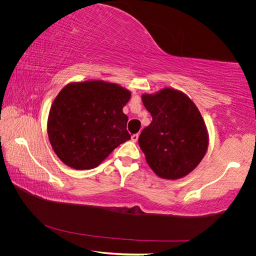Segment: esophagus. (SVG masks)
Returning <instances> with one entry per match:
<instances>
[{
    "mask_svg": "<svg viewBox=\"0 0 256 256\" xmlns=\"http://www.w3.org/2000/svg\"><path fill=\"white\" fill-rule=\"evenodd\" d=\"M138 138V134H136L131 136V141H132V142H136Z\"/></svg>",
    "mask_w": 256,
    "mask_h": 256,
    "instance_id": "esophagus-1",
    "label": "esophagus"
}]
</instances>
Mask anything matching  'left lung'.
Listing matches in <instances>:
<instances>
[{"label":"left lung","instance_id":"8db88e82","mask_svg":"<svg viewBox=\"0 0 256 256\" xmlns=\"http://www.w3.org/2000/svg\"><path fill=\"white\" fill-rule=\"evenodd\" d=\"M142 102L152 118L138 136L147 164L164 180L188 175L208 147L207 128L196 106L182 92L168 88L144 94Z\"/></svg>","mask_w":256,"mask_h":256}]
</instances>
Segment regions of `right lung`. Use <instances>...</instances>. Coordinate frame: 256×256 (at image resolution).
I'll return each mask as SVG.
<instances>
[{"mask_svg": "<svg viewBox=\"0 0 256 256\" xmlns=\"http://www.w3.org/2000/svg\"><path fill=\"white\" fill-rule=\"evenodd\" d=\"M130 97L128 90L102 80L67 84L48 118L49 141L56 156L76 170L98 166L130 140L128 116L122 112Z\"/></svg>", "mask_w": 256, "mask_h": 256, "instance_id": "obj_1", "label": "right lung"}]
</instances>
